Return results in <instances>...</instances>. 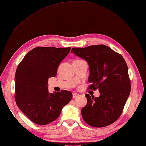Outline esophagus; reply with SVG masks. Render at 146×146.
Segmentation results:
<instances>
[{
	"instance_id": "1",
	"label": "esophagus",
	"mask_w": 146,
	"mask_h": 146,
	"mask_svg": "<svg viewBox=\"0 0 146 146\" xmlns=\"http://www.w3.org/2000/svg\"><path fill=\"white\" fill-rule=\"evenodd\" d=\"M78 96H79V94H77V93H73V98H77Z\"/></svg>"
}]
</instances>
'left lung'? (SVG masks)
Returning a JSON list of instances; mask_svg holds the SVG:
<instances>
[{
    "label": "left lung",
    "instance_id": "1",
    "mask_svg": "<svg viewBox=\"0 0 146 146\" xmlns=\"http://www.w3.org/2000/svg\"><path fill=\"white\" fill-rule=\"evenodd\" d=\"M71 52L88 64L89 88L99 90L94 98L86 94L87 104L81 109L82 117L95 127L110 125L119 117L131 91L127 64L120 54L104 45L73 48Z\"/></svg>",
    "mask_w": 146,
    "mask_h": 146
}]
</instances>
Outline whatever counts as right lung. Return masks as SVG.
I'll use <instances>...</instances> for the list:
<instances>
[{
  "label": "right lung",
  "instance_id": "right-lung-1",
  "mask_svg": "<svg viewBox=\"0 0 146 146\" xmlns=\"http://www.w3.org/2000/svg\"><path fill=\"white\" fill-rule=\"evenodd\" d=\"M71 48L36 47L30 50L19 65L15 73V102L33 123L46 125L56 119L68 104L70 91L50 93L48 80L56 75L61 62Z\"/></svg>",
  "mask_w": 146,
  "mask_h": 146
}]
</instances>
